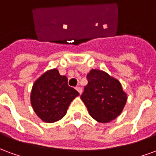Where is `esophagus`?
Instances as JSON below:
<instances>
[{
  "mask_svg": "<svg viewBox=\"0 0 156 156\" xmlns=\"http://www.w3.org/2000/svg\"><path fill=\"white\" fill-rule=\"evenodd\" d=\"M76 90H77V91L78 92V93H79V94H82V91H83V90H82V88H80V87H76Z\"/></svg>",
  "mask_w": 156,
  "mask_h": 156,
  "instance_id": "34e87169",
  "label": "esophagus"
}]
</instances>
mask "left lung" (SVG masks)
I'll return each instance as SVG.
<instances>
[{"mask_svg":"<svg viewBox=\"0 0 156 156\" xmlns=\"http://www.w3.org/2000/svg\"><path fill=\"white\" fill-rule=\"evenodd\" d=\"M88 84L81 99L89 115L100 123H108L123 111L127 94L116 78L101 70L92 69L87 75Z\"/></svg>","mask_w":156,"mask_h":156,"instance_id":"obj_1","label":"left lung"}]
</instances>
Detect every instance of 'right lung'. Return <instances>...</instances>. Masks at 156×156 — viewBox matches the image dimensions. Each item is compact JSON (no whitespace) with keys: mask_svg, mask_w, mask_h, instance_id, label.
<instances>
[{"mask_svg":"<svg viewBox=\"0 0 156 156\" xmlns=\"http://www.w3.org/2000/svg\"><path fill=\"white\" fill-rule=\"evenodd\" d=\"M78 95L77 90L68 86V78L54 68L46 72L34 83L31 104L41 120L54 123L66 115L70 103Z\"/></svg>","mask_w":156,"mask_h":156,"instance_id":"obj_1","label":"right lung"}]
</instances>
